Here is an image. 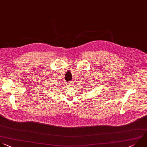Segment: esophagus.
<instances>
[{"label":"esophagus","mask_w":147,"mask_h":147,"mask_svg":"<svg viewBox=\"0 0 147 147\" xmlns=\"http://www.w3.org/2000/svg\"><path fill=\"white\" fill-rule=\"evenodd\" d=\"M67 86H71L72 85H73V82H67Z\"/></svg>","instance_id":"1"}]
</instances>
